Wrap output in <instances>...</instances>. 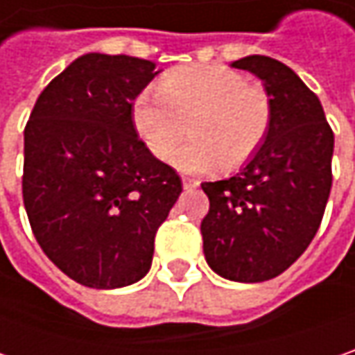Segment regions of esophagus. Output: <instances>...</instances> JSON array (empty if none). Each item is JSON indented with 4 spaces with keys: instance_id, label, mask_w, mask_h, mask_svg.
Returning a JSON list of instances; mask_svg holds the SVG:
<instances>
[{
    "instance_id": "obj_1",
    "label": "esophagus",
    "mask_w": 355,
    "mask_h": 355,
    "mask_svg": "<svg viewBox=\"0 0 355 355\" xmlns=\"http://www.w3.org/2000/svg\"><path fill=\"white\" fill-rule=\"evenodd\" d=\"M198 184H200V182H198L196 178H184V180H182V187H184L187 191H193Z\"/></svg>"
}]
</instances>
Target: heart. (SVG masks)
Masks as SVG:
<instances>
[{
  "mask_svg": "<svg viewBox=\"0 0 355 355\" xmlns=\"http://www.w3.org/2000/svg\"><path fill=\"white\" fill-rule=\"evenodd\" d=\"M159 95L143 93L135 101L132 125L148 150L166 161L191 123L194 139L175 155V164L184 173H207L220 161L224 168H239L268 135V93L230 67H178L159 83Z\"/></svg>",
  "mask_w": 355,
  "mask_h": 355,
  "instance_id": "heart-1",
  "label": "heart"
}]
</instances>
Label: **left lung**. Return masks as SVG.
I'll use <instances>...</instances> for the list:
<instances>
[{
	"mask_svg": "<svg viewBox=\"0 0 355 355\" xmlns=\"http://www.w3.org/2000/svg\"><path fill=\"white\" fill-rule=\"evenodd\" d=\"M234 69L262 79L272 103L264 143L234 177L202 182L208 266L234 282H264L290 268L316 236L331 189L334 132L322 103L284 63L248 55Z\"/></svg>",
	"mask_w": 355,
	"mask_h": 355,
	"instance_id": "8db88e82",
	"label": "left lung"
}]
</instances>
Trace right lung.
I'll list each match as a JSON object with an SVG mask.
<instances>
[{
  "label": "right lung",
  "mask_w": 355,
  "mask_h": 355,
  "mask_svg": "<svg viewBox=\"0 0 355 355\" xmlns=\"http://www.w3.org/2000/svg\"><path fill=\"white\" fill-rule=\"evenodd\" d=\"M157 73L139 57L81 55L41 91L25 125L31 230L55 266L89 288L147 274L155 234L182 193L132 125V101Z\"/></svg>",
  "instance_id": "1"
}]
</instances>
